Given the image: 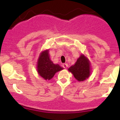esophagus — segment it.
Listing matches in <instances>:
<instances>
[{"mask_svg":"<svg viewBox=\"0 0 120 120\" xmlns=\"http://www.w3.org/2000/svg\"><path fill=\"white\" fill-rule=\"evenodd\" d=\"M62 67H63L64 68H67L68 67V64H62Z\"/></svg>","mask_w":120,"mask_h":120,"instance_id":"esophagus-1","label":"esophagus"}]
</instances>
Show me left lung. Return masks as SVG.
<instances>
[{
    "mask_svg": "<svg viewBox=\"0 0 120 120\" xmlns=\"http://www.w3.org/2000/svg\"><path fill=\"white\" fill-rule=\"evenodd\" d=\"M68 70L73 74L77 81H84L90 77L91 73L90 60L83 54H81L76 63L71 65Z\"/></svg>",
    "mask_w": 120,
    "mask_h": 120,
    "instance_id": "1",
    "label": "left lung"
}]
</instances>
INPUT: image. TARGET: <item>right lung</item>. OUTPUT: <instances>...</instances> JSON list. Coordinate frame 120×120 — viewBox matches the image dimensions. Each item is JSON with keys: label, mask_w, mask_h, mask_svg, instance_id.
Returning a JSON list of instances; mask_svg holds the SVG:
<instances>
[{"label": "right lung", "mask_w": 120, "mask_h": 120, "mask_svg": "<svg viewBox=\"0 0 120 120\" xmlns=\"http://www.w3.org/2000/svg\"><path fill=\"white\" fill-rule=\"evenodd\" d=\"M64 68L59 64H55L50 58L49 49L42 51L38 58L37 70L38 75L44 80H49L52 79L56 73L62 70Z\"/></svg>", "instance_id": "right-lung-1"}]
</instances>
